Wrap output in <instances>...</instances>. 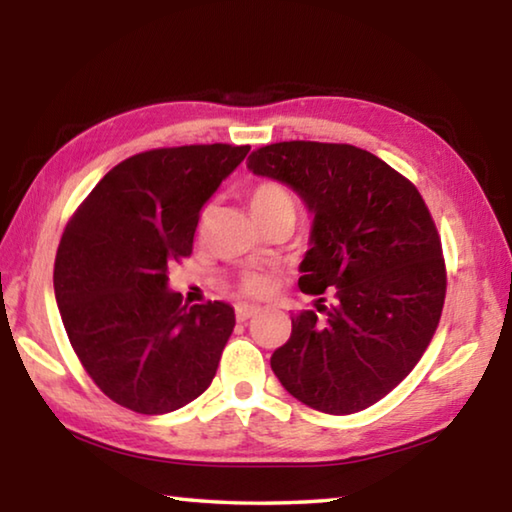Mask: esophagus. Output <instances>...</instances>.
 Instances as JSON below:
<instances>
[{
    "label": "esophagus",
    "mask_w": 512,
    "mask_h": 512,
    "mask_svg": "<svg viewBox=\"0 0 512 512\" xmlns=\"http://www.w3.org/2000/svg\"><path fill=\"white\" fill-rule=\"evenodd\" d=\"M235 311H237V320H239V323H246L248 318H253V316L257 314L259 307H255V305H237Z\"/></svg>",
    "instance_id": "esophagus-1"
}]
</instances>
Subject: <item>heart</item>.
<instances>
[{
    "label": "heart",
    "instance_id": "b5f03b06",
    "mask_svg": "<svg viewBox=\"0 0 512 512\" xmlns=\"http://www.w3.org/2000/svg\"><path fill=\"white\" fill-rule=\"evenodd\" d=\"M250 210L257 216V221H264L268 216L277 212H293V198L280 183H273V180H264V183H257L250 189ZM244 289L248 293H262L264 291V280L255 273L244 277Z\"/></svg>",
    "mask_w": 512,
    "mask_h": 512
}]
</instances>
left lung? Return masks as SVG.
Here are the masks:
<instances>
[{
	"mask_svg": "<svg viewBox=\"0 0 512 512\" xmlns=\"http://www.w3.org/2000/svg\"><path fill=\"white\" fill-rule=\"evenodd\" d=\"M255 176L287 185L311 214L300 291L336 289L332 307L291 318L271 368L311 409H368L409 375L445 302L443 246L422 196L384 160L350 144L280 142L248 158Z\"/></svg>",
	"mask_w": 512,
	"mask_h": 512,
	"instance_id": "left-lung-1",
	"label": "left lung"
}]
</instances>
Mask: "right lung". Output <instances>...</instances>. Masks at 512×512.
<instances>
[{
  "label": "right lung",
  "mask_w": 512,
  "mask_h": 512,
  "mask_svg": "<svg viewBox=\"0 0 512 512\" xmlns=\"http://www.w3.org/2000/svg\"><path fill=\"white\" fill-rule=\"evenodd\" d=\"M250 146L155 149L99 180L60 239L54 291L69 343L112 402L144 415L207 391L235 329L225 302L183 305L167 268L189 257L198 214Z\"/></svg>",
  "instance_id": "obj_1"
}]
</instances>
